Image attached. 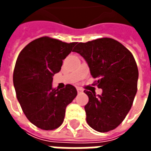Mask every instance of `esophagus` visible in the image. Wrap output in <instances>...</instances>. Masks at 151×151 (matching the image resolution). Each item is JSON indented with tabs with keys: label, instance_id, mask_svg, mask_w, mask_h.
<instances>
[{
	"label": "esophagus",
	"instance_id": "34e87169",
	"mask_svg": "<svg viewBox=\"0 0 151 151\" xmlns=\"http://www.w3.org/2000/svg\"><path fill=\"white\" fill-rule=\"evenodd\" d=\"M77 91H78V92H82L83 91V90H82V88H79V87H78V88H77Z\"/></svg>",
	"mask_w": 151,
	"mask_h": 151
}]
</instances>
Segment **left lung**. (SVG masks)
Wrapping results in <instances>:
<instances>
[{"mask_svg": "<svg viewBox=\"0 0 151 151\" xmlns=\"http://www.w3.org/2000/svg\"><path fill=\"white\" fill-rule=\"evenodd\" d=\"M73 52L87 63L91 74L98 78L102 95L84 91L86 121L92 129L105 133L116 129L125 118L137 90L138 69L134 57L123 44L110 38L79 43Z\"/></svg>", "mask_w": 151, "mask_h": 151, "instance_id": "8db88e82", "label": "left lung"}]
</instances>
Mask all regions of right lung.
Wrapping results in <instances>:
<instances>
[{
  "label": "right lung",
  "mask_w": 151,
  "mask_h": 151,
  "mask_svg": "<svg viewBox=\"0 0 151 151\" xmlns=\"http://www.w3.org/2000/svg\"><path fill=\"white\" fill-rule=\"evenodd\" d=\"M77 43L41 37L28 43L19 53L14 71L16 95L26 116L35 126L52 130L61 125L65 108L77 96V90L52 87L53 76Z\"/></svg>",
  "instance_id": "1"
}]
</instances>
